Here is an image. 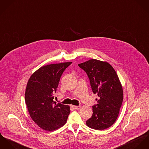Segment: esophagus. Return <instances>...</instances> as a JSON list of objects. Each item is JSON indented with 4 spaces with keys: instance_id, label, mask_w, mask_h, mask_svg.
<instances>
[{
    "instance_id": "obj_1",
    "label": "esophagus",
    "mask_w": 149,
    "mask_h": 149,
    "mask_svg": "<svg viewBox=\"0 0 149 149\" xmlns=\"http://www.w3.org/2000/svg\"><path fill=\"white\" fill-rule=\"evenodd\" d=\"M72 107L75 109V110H79L81 108V106H72Z\"/></svg>"
}]
</instances>
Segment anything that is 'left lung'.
Returning a JSON list of instances; mask_svg holds the SVG:
<instances>
[{
	"instance_id": "1",
	"label": "left lung",
	"mask_w": 149,
	"mask_h": 149,
	"mask_svg": "<svg viewBox=\"0 0 149 149\" xmlns=\"http://www.w3.org/2000/svg\"><path fill=\"white\" fill-rule=\"evenodd\" d=\"M87 74L97 103L93 106V114L86 121L88 127L103 130L116 122L121 107L123 94L115 70L109 63L90 59L78 65Z\"/></svg>"
}]
</instances>
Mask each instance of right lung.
Instances as JSON below:
<instances>
[{"label": "right lung", "mask_w": 149, "mask_h": 149, "mask_svg": "<svg viewBox=\"0 0 149 149\" xmlns=\"http://www.w3.org/2000/svg\"><path fill=\"white\" fill-rule=\"evenodd\" d=\"M72 62L41 67L30 78L25 92L28 111L36 125L46 131L63 126L70 113V107L53 100L61 77Z\"/></svg>", "instance_id": "obj_1"}]
</instances>
